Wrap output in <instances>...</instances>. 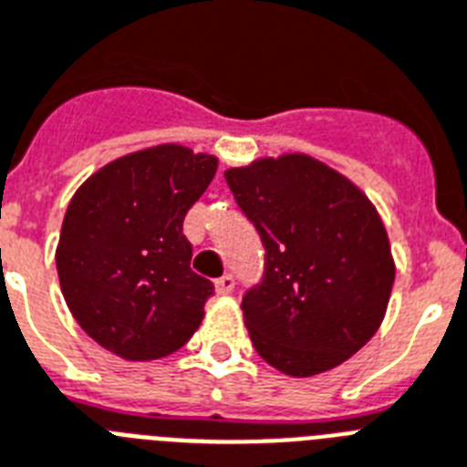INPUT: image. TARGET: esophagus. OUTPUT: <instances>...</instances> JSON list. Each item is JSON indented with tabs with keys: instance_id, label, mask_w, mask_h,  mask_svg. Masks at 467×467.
<instances>
[{
	"instance_id": "esophagus-1",
	"label": "esophagus",
	"mask_w": 467,
	"mask_h": 467,
	"mask_svg": "<svg viewBox=\"0 0 467 467\" xmlns=\"http://www.w3.org/2000/svg\"><path fill=\"white\" fill-rule=\"evenodd\" d=\"M233 290H234V278H233V275H223V278L215 280V293L223 295V297L233 293Z\"/></svg>"
}]
</instances>
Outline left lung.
<instances>
[{
	"label": "left lung",
	"instance_id": "left-lung-1",
	"mask_svg": "<svg viewBox=\"0 0 467 467\" xmlns=\"http://www.w3.org/2000/svg\"><path fill=\"white\" fill-rule=\"evenodd\" d=\"M266 246V275L242 299L252 345L287 377L343 365L379 331L396 280L369 196L306 153L225 170Z\"/></svg>",
	"mask_w": 467,
	"mask_h": 467
}]
</instances>
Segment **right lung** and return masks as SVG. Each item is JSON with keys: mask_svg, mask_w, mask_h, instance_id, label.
I'll use <instances>...</instances> for the list:
<instances>
[{"mask_svg": "<svg viewBox=\"0 0 467 467\" xmlns=\"http://www.w3.org/2000/svg\"><path fill=\"white\" fill-rule=\"evenodd\" d=\"M215 170V155L158 143L102 165L71 196L55 252L64 302L117 358H165L203 321L213 283L189 266L182 223Z\"/></svg>", "mask_w": 467, "mask_h": 467, "instance_id": "obj_1", "label": "right lung"}]
</instances>
